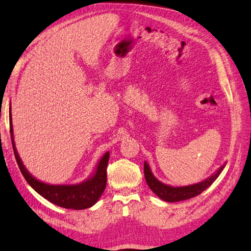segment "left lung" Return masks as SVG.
I'll return each mask as SVG.
<instances>
[{"instance_id":"obj_1","label":"left lung","mask_w":251,"mask_h":251,"mask_svg":"<svg viewBox=\"0 0 251 251\" xmlns=\"http://www.w3.org/2000/svg\"><path fill=\"white\" fill-rule=\"evenodd\" d=\"M225 166L226 164L222 165L221 168H219L217 172H214L211 176L205 178L204 181L185 186H172L164 184V183L158 181L157 178L154 176V174L152 173V171H151V168L150 165L147 164V162H144V176L150 189L152 190L158 198L162 199L163 201L178 202L188 200V199L194 198L199 196V194H201L217 180V177L220 176V173L222 172V170L225 169Z\"/></svg>"}]
</instances>
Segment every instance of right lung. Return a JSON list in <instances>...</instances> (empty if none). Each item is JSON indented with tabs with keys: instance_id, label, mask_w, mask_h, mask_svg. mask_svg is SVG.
<instances>
[{
	"instance_id": "right-lung-1",
	"label": "right lung",
	"mask_w": 251,
	"mask_h": 251,
	"mask_svg": "<svg viewBox=\"0 0 251 251\" xmlns=\"http://www.w3.org/2000/svg\"><path fill=\"white\" fill-rule=\"evenodd\" d=\"M10 132H11V141L13 145L14 155L17 158L20 171L26 182L32 186V189L40 194V196L47 199L51 203L65 209H74V210H82L93 206L98 199L101 197L102 192L106 188L107 182V164L109 160V152H106L91 176L87 180L82 181L78 184H49L35 178L32 174L23 164L21 157L15 147L14 136H13V125H12V116H11V105H10Z\"/></svg>"
}]
</instances>
